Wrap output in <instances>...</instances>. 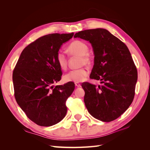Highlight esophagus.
Listing matches in <instances>:
<instances>
[{"label": "esophagus", "mask_w": 150, "mask_h": 150, "mask_svg": "<svg viewBox=\"0 0 150 150\" xmlns=\"http://www.w3.org/2000/svg\"><path fill=\"white\" fill-rule=\"evenodd\" d=\"M75 86H76V87H78V88H80L81 86V84H79V83H75Z\"/></svg>", "instance_id": "34e87169"}]
</instances>
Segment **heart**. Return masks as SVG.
Returning a JSON list of instances; mask_svg holds the SVG:
<instances>
[{"instance_id": "1", "label": "heart", "mask_w": 150, "mask_h": 150, "mask_svg": "<svg viewBox=\"0 0 150 150\" xmlns=\"http://www.w3.org/2000/svg\"><path fill=\"white\" fill-rule=\"evenodd\" d=\"M67 50L71 56H79L80 66L90 65L92 59L88 54L89 47L87 44L79 40L72 41L67 47ZM56 61L57 65L61 69L65 70L67 66L68 58L64 52L61 50L58 51L56 55ZM89 74V71L86 68H80L78 69L71 70L64 76L65 82L80 83L84 81Z\"/></svg>"}]
</instances>
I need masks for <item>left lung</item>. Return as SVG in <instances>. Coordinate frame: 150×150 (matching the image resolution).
I'll use <instances>...</instances> for the list:
<instances>
[{
  "label": "left lung",
  "mask_w": 150,
  "mask_h": 150,
  "mask_svg": "<svg viewBox=\"0 0 150 150\" xmlns=\"http://www.w3.org/2000/svg\"><path fill=\"white\" fill-rule=\"evenodd\" d=\"M74 38L89 41L94 54L91 79L100 80L102 86L88 82L85 91L86 108L95 118L104 122L117 119L132 103L138 72L126 44L104 29L80 31Z\"/></svg>",
  "instance_id": "8db88e82"
}]
</instances>
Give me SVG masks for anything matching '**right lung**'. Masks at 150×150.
Here are the masks:
<instances>
[{"instance_id": "obj_1", "label": "right lung", "mask_w": 150, "mask_h": 150, "mask_svg": "<svg viewBox=\"0 0 150 150\" xmlns=\"http://www.w3.org/2000/svg\"><path fill=\"white\" fill-rule=\"evenodd\" d=\"M74 35L51 34L29 44L22 51L12 74L16 100L26 116L35 124L51 126L67 112L66 102L74 90V83L52 84L61 79L56 55L61 45Z\"/></svg>"}]
</instances>
